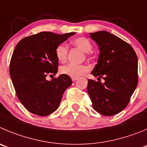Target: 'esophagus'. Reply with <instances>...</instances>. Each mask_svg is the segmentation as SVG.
Wrapping results in <instances>:
<instances>
[{"label":"esophagus","mask_w":147,"mask_h":147,"mask_svg":"<svg viewBox=\"0 0 147 147\" xmlns=\"http://www.w3.org/2000/svg\"><path fill=\"white\" fill-rule=\"evenodd\" d=\"M77 80H78V78H72V81H76Z\"/></svg>","instance_id":"1"}]
</instances>
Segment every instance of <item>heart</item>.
<instances>
[{
    "label": "heart",
    "mask_w": 147,
    "mask_h": 147,
    "mask_svg": "<svg viewBox=\"0 0 147 147\" xmlns=\"http://www.w3.org/2000/svg\"><path fill=\"white\" fill-rule=\"evenodd\" d=\"M72 43L77 48L85 52L89 53L92 50L93 46L89 40L86 38H78L73 40ZM67 46L64 44H60L56 49L55 53L57 59L61 62H64L67 58ZM88 70V67L86 65H77L73 64H68L62 66L60 69V72L61 74L71 77V78H78L81 76L84 73H86Z\"/></svg>",
    "instance_id": "1"
}]
</instances>
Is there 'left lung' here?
Returning <instances> with one entry per match:
<instances>
[{
  "label": "left lung",
  "mask_w": 147,
  "mask_h": 147,
  "mask_svg": "<svg viewBox=\"0 0 147 147\" xmlns=\"http://www.w3.org/2000/svg\"><path fill=\"white\" fill-rule=\"evenodd\" d=\"M89 35L98 45L100 53L90 72L98 77V81L88 80V93L96 111L105 116H112L126 107L136 88V53L127 42L107 31ZM100 78L105 80L104 83Z\"/></svg>",
  "instance_id": "1"
}]
</instances>
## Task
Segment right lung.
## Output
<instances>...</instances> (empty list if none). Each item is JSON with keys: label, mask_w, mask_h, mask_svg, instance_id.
Returning <instances> with one entry per match:
<instances>
[{"label": "right lung", "mask_w": 147, "mask_h": 147, "mask_svg": "<svg viewBox=\"0 0 147 147\" xmlns=\"http://www.w3.org/2000/svg\"><path fill=\"white\" fill-rule=\"evenodd\" d=\"M75 34L41 32L23 38L15 47L10 62L11 79L18 98L31 113L39 116L53 113L72 85L68 75L62 74L51 80L46 76L58 72L57 46Z\"/></svg>", "instance_id": "1"}]
</instances>
